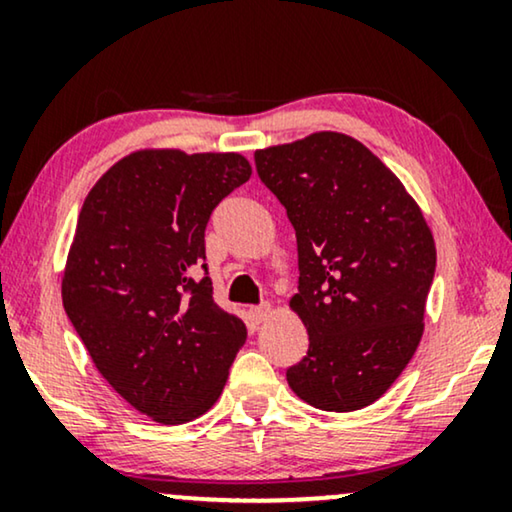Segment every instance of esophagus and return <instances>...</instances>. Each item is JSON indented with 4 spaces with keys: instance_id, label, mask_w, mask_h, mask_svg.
Wrapping results in <instances>:
<instances>
[{
    "instance_id": "34e87169",
    "label": "esophagus",
    "mask_w": 512,
    "mask_h": 512,
    "mask_svg": "<svg viewBox=\"0 0 512 512\" xmlns=\"http://www.w3.org/2000/svg\"><path fill=\"white\" fill-rule=\"evenodd\" d=\"M270 314H272L270 303H263V305H258V307H251V310H249V319L254 321V324H263V321L268 319Z\"/></svg>"
}]
</instances>
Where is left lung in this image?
Wrapping results in <instances>:
<instances>
[{"label":"left lung","mask_w":512,"mask_h":512,"mask_svg":"<svg viewBox=\"0 0 512 512\" xmlns=\"http://www.w3.org/2000/svg\"><path fill=\"white\" fill-rule=\"evenodd\" d=\"M254 160L298 242V293L289 305L310 347L286 382L319 410L366 408L422 340L436 272L431 228L401 179L342 132H314L256 151Z\"/></svg>","instance_id":"left-lung-1"}]
</instances>
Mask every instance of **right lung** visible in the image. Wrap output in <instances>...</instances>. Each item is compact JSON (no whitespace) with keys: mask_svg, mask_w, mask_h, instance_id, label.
<instances>
[{"mask_svg":"<svg viewBox=\"0 0 512 512\" xmlns=\"http://www.w3.org/2000/svg\"><path fill=\"white\" fill-rule=\"evenodd\" d=\"M249 177L240 153L144 149L83 200L62 305L100 375L153 422L205 415L247 340L242 319L212 298L205 228Z\"/></svg>","mask_w":512,"mask_h":512,"instance_id":"add662e5","label":"right lung"}]
</instances>
